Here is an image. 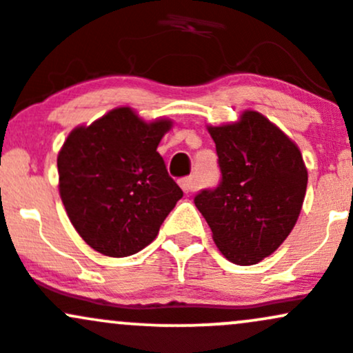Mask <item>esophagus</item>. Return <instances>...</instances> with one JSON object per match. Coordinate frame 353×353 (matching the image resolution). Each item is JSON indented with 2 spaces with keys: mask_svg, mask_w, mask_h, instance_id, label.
Returning <instances> with one entry per match:
<instances>
[{
  "mask_svg": "<svg viewBox=\"0 0 353 353\" xmlns=\"http://www.w3.org/2000/svg\"><path fill=\"white\" fill-rule=\"evenodd\" d=\"M179 184L184 192H192L196 189V181L192 177H184V179L179 181Z\"/></svg>",
  "mask_w": 353,
  "mask_h": 353,
  "instance_id": "1",
  "label": "esophagus"
}]
</instances>
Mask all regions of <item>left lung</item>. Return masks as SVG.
I'll use <instances>...</instances> for the list:
<instances>
[{
  "instance_id": "1",
  "label": "left lung",
  "mask_w": 353,
  "mask_h": 353,
  "mask_svg": "<svg viewBox=\"0 0 353 353\" xmlns=\"http://www.w3.org/2000/svg\"><path fill=\"white\" fill-rule=\"evenodd\" d=\"M216 143L221 181L194 205L230 262L254 265L279 248L294 228L307 186L298 145L259 111L235 123L208 127Z\"/></svg>"
}]
</instances>
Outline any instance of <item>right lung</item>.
<instances>
[{"label":"right lung","instance_id":"obj_1","mask_svg":"<svg viewBox=\"0 0 353 353\" xmlns=\"http://www.w3.org/2000/svg\"><path fill=\"white\" fill-rule=\"evenodd\" d=\"M170 127V120L147 123L123 106L65 139L59 192L70 223L99 254L128 257L145 248L183 198L157 152Z\"/></svg>","mask_w":353,"mask_h":353}]
</instances>
